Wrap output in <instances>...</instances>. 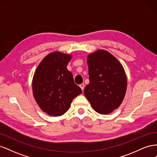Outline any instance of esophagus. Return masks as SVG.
I'll return each mask as SVG.
<instances>
[{
  "label": "esophagus",
  "mask_w": 157,
  "mask_h": 157,
  "mask_svg": "<svg viewBox=\"0 0 157 157\" xmlns=\"http://www.w3.org/2000/svg\"><path fill=\"white\" fill-rule=\"evenodd\" d=\"M80 88L82 89V90L83 91L84 90V84H80Z\"/></svg>",
  "instance_id": "esophagus-1"
}]
</instances>
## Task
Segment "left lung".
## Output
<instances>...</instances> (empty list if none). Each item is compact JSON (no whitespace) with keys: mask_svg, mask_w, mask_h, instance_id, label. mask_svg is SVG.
<instances>
[{"mask_svg":"<svg viewBox=\"0 0 157 157\" xmlns=\"http://www.w3.org/2000/svg\"><path fill=\"white\" fill-rule=\"evenodd\" d=\"M90 83L84 90L97 113L106 115L115 110L124 98L127 79L124 68L118 59L104 50L88 56Z\"/></svg>","mask_w":157,"mask_h":157,"instance_id":"8db88e82","label":"left lung"}]
</instances>
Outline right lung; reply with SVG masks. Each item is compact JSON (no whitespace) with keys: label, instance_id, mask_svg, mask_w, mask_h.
<instances>
[{"label":"right lung","instance_id":"add662e5","mask_svg":"<svg viewBox=\"0 0 157 157\" xmlns=\"http://www.w3.org/2000/svg\"><path fill=\"white\" fill-rule=\"evenodd\" d=\"M72 55L52 52L42 60L33 76V96L42 111L59 117L68 111L73 99L82 93L67 69Z\"/></svg>","mask_w":157,"mask_h":157}]
</instances>
